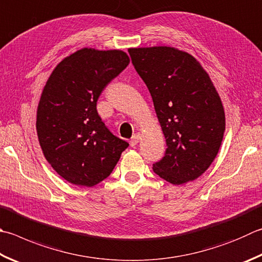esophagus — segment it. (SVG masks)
<instances>
[{"label":"esophagus","instance_id":"obj_1","mask_svg":"<svg viewBox=\"0 0 262 262\" xmlns=\"http://www.w3.org/2000/svg\"><path fill=\"white\" fill-rule=\"evenodd\" d=\"M140 138H141V136L139 135V133H136V135L131 138V141H130L131 146H132V147H135V146L138 144V142H139Z\"/></svg>","mask_w":262,"mask_h":262}]
</instances>
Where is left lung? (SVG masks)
I'll return each instance as SVG.
<instances>
[{"mask_svg":"<svg viewBox=\"0 0 262 262\" xmlns=\"http://www.w3.org/2000/svg\"><path fill=\"white\" fill-rule=\"evenodd\" d=\"M132 63L154 102L166 151L152 165L172 185L194 181L218 155L226 129L223 102L209 74L173 47L130 48Z\"/></svg>","mask_w":262,"mask_h":262,"instance_id":"1","label":"left lung"}]
</instances>
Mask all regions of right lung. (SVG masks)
Listing matches in <instances>:
<instances>
[{
  "instance_id": "right-lung-1",
  "label": "right lung",
  "mask_w": 262,
  "mask_h": 262,
  "mask_svg": "<svg viewBox=\"0 0 262 262\" xmlns=\"http://www.w3.org/2000/svg\"><path fill=\"white\" fill-rule=\"evenodd\" d=\"M129 62L122 50L83 48L63 58L43 88L36 112L39 146L52 169L73 185L99 184L129 146L97 112L100 93Z\"/></svg>"
}]
</instances>
